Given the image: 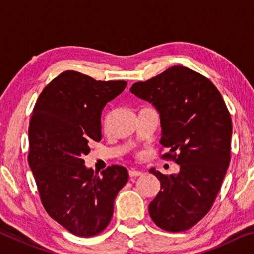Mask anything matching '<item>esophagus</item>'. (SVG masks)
Masks as SVG:
<instances>
[{"label": "esophagus", "instance_id": "esophagus-1", "mask_svg": "<svg viewBox=\"0 0 254 254\" xmlns=\"http://www.w3.org/2000/svg\"><path fill=\"white\" fill-rule=\"evenodd\" d=\"M143 173L140 170H135V169H131L128 170V175H130V177H139V176L142 175Z\"/></svg>", "mask_w": 254, "mask_h": 254}]
</instances>
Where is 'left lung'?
<instances>
[{
  "label": "left lung",
  "mask_w": 254,
  "mask_h": 254,
  "mask_svg": "<svg viewBox=\"0 0 254 254\" xmlns=\"http://www.w3.org/2000/svg\"><path fill=\"white\" fill-rule=\"evenodd\" d=\"M130 92L158 111L160 144L169 150L163 158L179 165V173L169 176L150 169L161 186L150 216L162 230L186 231L208 213L220 191L231 160V115L212 81L183 66L133 84Z\"/></svg>",
  "instance_id": "obj_1"
}]
</instances>
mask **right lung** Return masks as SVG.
<instances>
[{
	"instance_id": "1",
	"label": "right lung",
	"mask_w": 254,
	"mask_h": 254,
	"mask_svg": "<svg viewBox=\"0 0 254 254\" xmlns=\"http://www.w3.org/2000/svg\"><path fill=\"white\" fill-rule=\"evenodd\" d=\"M124 80H95L67 70L47 85L29 126V166L47 213L74 235L106 229L114 200L128 179L114 165L94 173L85 166L89 141L102 139V111L127 87Z\"/></svg>"
}]
</instances>
